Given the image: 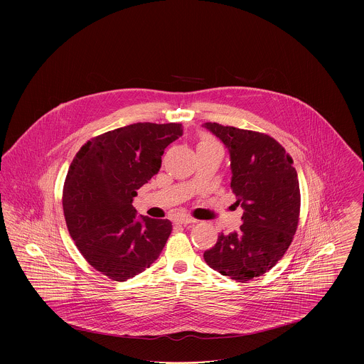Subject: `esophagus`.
Masks as SVG:
<instances>
[{
    "label": "esophagus",
    "instance_id": "obj_1",
    "mask_svg": "<svg viewBox=\"0 0 364 364\" xmlns=\"http://www.w3.org/2000/svg\"><path fill=\"white\" fill-rule=\"evenodd\" d=\"M196 220L192 218V217H178L176 218V224H180V225H188V224H195Z\"/></svg>",
    "mask_w": 364,
    "mask_h": 364
}]
</instances>
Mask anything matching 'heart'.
Returning a JSON list of instances; mask_svg holds the SVG:
<instances>
[{"label": "heart", "instance_id": "heart-1", "mask_svg": "<svg viewBox=\"0 0 364 364\" xmlns=\"http://www.w3.org/2000/svg\"><path fill=\"white\" fill-rule=\"evenodd\" d=\"M213 143H215V141L211 140V139L202 138V140L199 141V146H200V144H213Z\"/></svg>", "mask_w": 364, "mask_h": 364}]
</instances>
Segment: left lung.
I'll return each mask as SVG.
<instances>
[{
	"instance_id": "left-lung-1",
	"label": "left lung",
	"mask_w": 364,
	"mask_h": 364,
	"mask_svg": "<svg viewBox=\"0 0 364 364\" xmlns=\"http://www.w3.org/2000/svg\"><path fill=\"white\" fill-rule=\"evenodd\" d=\"M203 127L229 150L230 188L244 210L240 230L221 233L203 258L223 276L245 282L269 272L294 240L300 214L294 159L266 134L217 122Z\"/></svg>"
}]
</instances>
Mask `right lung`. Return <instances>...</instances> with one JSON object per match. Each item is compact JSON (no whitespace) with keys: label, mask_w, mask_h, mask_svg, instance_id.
Returning a JSON list of instances; mask_svg holds the SVG:
<instances>
[{"label":"right lung","mask_w":364,"mask_h":364,"mask_svg":"<svg viewBox=\"0 0 364 364\" xmlns=\"http://www.w3.org/2000/svg\"><path fill=\"white\" fill-rule=\"evenodd\" d=\"M181 135L176 122L131 124L88 140L70 164L63 191L70 237L85 259L113 281L149 269L168 242L172 223L138 217L132 202Z\"/></svg>","instance_id":"add662e5"}]
</instances>
